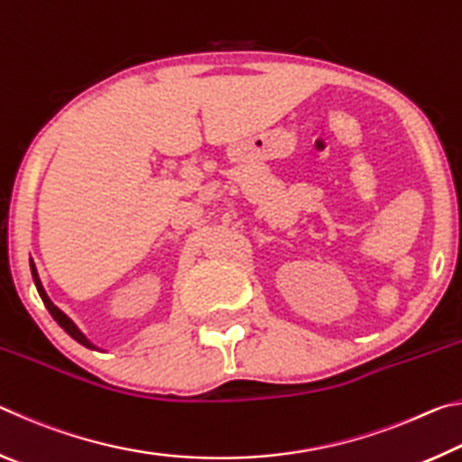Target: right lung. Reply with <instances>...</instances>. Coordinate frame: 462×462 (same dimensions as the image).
Listing matches in <instances>:
<instances>
[{"instance_id": "right-lung-1", "label": "right lung", "mask_w": 462, "mask_h": 462, "mask_svg": "<svg viewBox=\"0 0 462 462\" xmlns=\"http://www.w3.org/2000/svg\"><path fill=\"white\" fill-rule=\"evenodd\" d=\"M30 271H32V279H34V285H36V289H38V295H41V300L44 301V306H46V310L51 311V316L54 318V322H57L62 330H65L69 336H71L73 340H77L79 344H83V346H88V348H93V350H99V346H96V344H93L88 336H85L79 328H77V324L73 322L71 318H69L65 311H60L57 306H54V303L51 301V297L46 295V291H44V287H42V281H41V277H38V271H36V264H34V261L30 259Z\"/></svg>"}]
</instances>
